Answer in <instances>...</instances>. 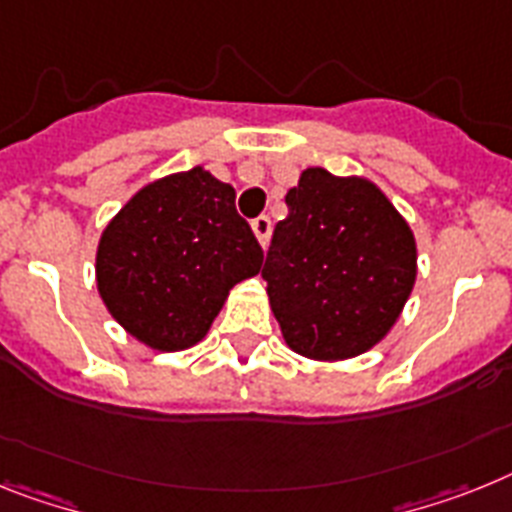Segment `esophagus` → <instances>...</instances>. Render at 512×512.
<instances>
[{"label": "esophagus", "instance_id": "1", "mask_svg": "<svg viewBox=\"0 0 512 512\" xmlns=\"http://www.w3.org/2000/svg\"><path fill=\"white\" fill-rule=\"evenodd\" d=\"M251 227H253V235H256V240H259L261 246H266V243H269V232H272V219L266 217V214H261V217L253 219Z\"/></svg>", "mask_w": 512, "mask_h": 512}]
</instances>
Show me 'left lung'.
Segmentation results:
<instances>
[{
	"label": "left lung",
	"mask_w": 512,
	"mask_h": 512,
	"mask_svg": "<svg viewBox=\"0 0 512 512\" xmlns=\"http://www.w3.org/2000/svg\"><path fill=\"white\" fill-rule=\"evenodd\" d=\"M261 277L287 348L314 361L371 350L416 282V238L377 185L308 167L285 196Z\"/></svg>",
	"instance_id": "1"
}]
</instances>
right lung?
Here are the masks:
<instances>
[{
  "label": "right lung",
  "instance_id": "1",
  "mask_svg": "<svg viewBox=\"0 0 512 512\" xmlns=\"http://www.w3.org/2000/svg\"><path fill=\"white\" fill-rule=\"evenodd\" d=\"M235 188L193 167L143 185L101 232L96 287L125 332L162 353L193 348L238 282L261 272Z\"/></svg>",
  "mask_w": 512,
  "mask_h": 512
}]
</instances>
